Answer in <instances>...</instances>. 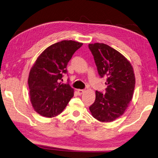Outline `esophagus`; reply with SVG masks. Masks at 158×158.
<instances>
[{"label":"esophagus","mask_w":158,"mask_h":158,"mask_svg":"<svg viewBox=\"0 0 158 158\" xmlns=\"http://www.w3.org/2000/svg\"><path fill=\"white\" fill-rule=\"evenodd\" d=\"M84 92H85V89H78V90H77V92H78V94L79 95H81L82 94H83L84 93Z\"/></svg>","instance_id":"1"}]
</instances>
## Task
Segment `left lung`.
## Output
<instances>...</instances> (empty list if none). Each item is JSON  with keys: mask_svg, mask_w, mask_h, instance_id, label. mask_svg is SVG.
Returning a JSON list of instances; mask_svg holds the SVG:
<instances>
[{"mask_svg": "<svg viewBox=\"0 0 158 158\" xmlns=\"http://www.w3.org/2000/svg\"><path fill=\"white\" fill-rule=\"evenodd\" d=\"M101 78L106 77V93L96 91L89 110L94 118L112 122L124 114L135 88V76L128 60L118 51L103 43L89 44Z\"/></svg>", "mask_w": 158, "mask_h": 158, "instance_id": "left-lung-1", "label": "left lung"}]
</instances>
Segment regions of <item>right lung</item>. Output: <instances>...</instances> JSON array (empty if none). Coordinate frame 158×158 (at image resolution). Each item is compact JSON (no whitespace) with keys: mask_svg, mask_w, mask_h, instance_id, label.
<instances>
[{"mask_svg":"<svg viewBox=\"0 0 158 158\" xmlns=\"http://www.w3.org/2000/svg\"><path fill=\"white\" fill-rule=\"evenodd\" d=\"M83 45L73 40H63L48 46L31 69L28 84L31 102L35 112L52 118L62 112L74 96L69 83H61L69 61Z\"/></svg>","mask_w":158,"mask_h":158,"instance_id":"1","label":"right lung"}]
</instances>
